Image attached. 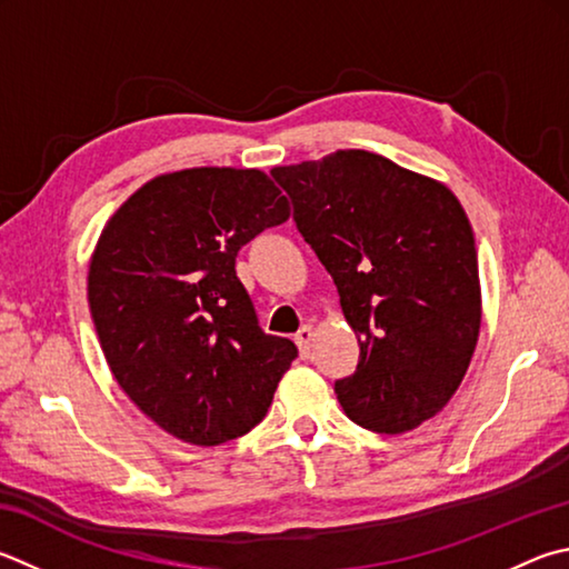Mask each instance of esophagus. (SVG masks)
<instances>
[{"instance_id": "obj_1", "label": "esophagus", "mask_w": 569, "mask_h": 569, "mask_svg": "<svg viewBox=\"0 0 569 569\" xmlns=\"http://www.w3.org/2000/svg\"><path fill=\"white\" fill-rule=\"evenodd\" d=\"M313 336H316L313 326H301V330H298V333H296V346H298V350H301L303 358H308V353H311Z\"/></svg>"}]
</instances>
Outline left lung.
<instances>
[{
  "mask_svg": "<svg viewBox=\"0 0 569 569\" xmlns=\"http://www.w3.org/2000/svg\"><path fill=\"white\" fill-rule=\"evenodd\" d=\"M271 177L358 336L356 373L336 380L346 416L388 436L418 428L462 383L480 333L478 251L456 193L363 149Z\"/></svg>",
  "mask_w": 569,
  "mask_h": 569,
  "instance_id": "obj_1",
  "label": "left lung"
}]
</instances>
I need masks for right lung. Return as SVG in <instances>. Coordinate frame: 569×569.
I'll return each mask as SVG.
<instances>
[{
	"label": "right lung",
	"mask_w": 569,
	"mask_h": 569,
	"mask_svg": "<svg viewBox=\"0 0 569 569\" xmlns=\"http://www.w3.org/2000/svg\"><path fill=\"white\" fill-rule=\"evenodd\" d=\"M288 216L263 171L201 167L143 183L101 231L89 263L99 343L169 436L209 448L263 420L298 348L258 326L236 256Z\"/></svg>",
	"instance_id": "obj_1"
}]
</instances>
